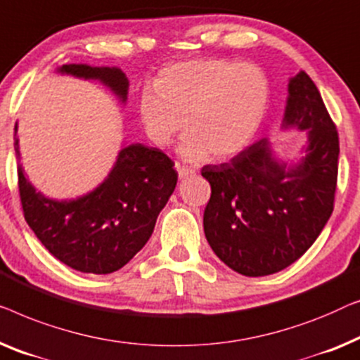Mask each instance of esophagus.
Segmentation results:
<instances>
[{"label":"esophagus","instance_id":"obj_1","mask_svg":"<svg viewBox=\"0 0 360 360\" xmlns=\"http://www.w3.org/2000/svg\"><path fill=\"white\" fill-rule=\"evenodd\" d=\"M178 168V173H179V178L184 179L187 176H192L195 174V169L194 168H189V166H184V165H178L176 166Z\"/></svg>","mask_w":360,"mask_h":360}]
</instances>
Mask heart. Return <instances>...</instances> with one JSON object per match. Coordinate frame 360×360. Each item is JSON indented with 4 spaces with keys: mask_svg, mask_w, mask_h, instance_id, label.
<instances>
[{
    "mask_svg": "<svg viewBox=\"0 0 360 360\" xmlns=\"http://www.w3.org/2000/svg\"><path fill=\"white\" fill-rule=\"evenodd\" d=\"M271 103V81L255 63L195 58L169 65L139 99L145 134L168 146L182 127L189 131L182 153L225 160L255 139Z\"/></svg>",
    "mask_w": 360,
    "mask_h": 360,
    "instance_id": "heart-1",
    "label": "heart"
}]
</instances>
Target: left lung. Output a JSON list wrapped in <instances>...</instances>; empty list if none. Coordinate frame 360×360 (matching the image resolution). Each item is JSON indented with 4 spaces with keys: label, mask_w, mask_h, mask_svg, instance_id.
<instances>
[{
    "label": "left lung",
    "mask_w": 360,
    "mask_h": 360,
    "mask_svg": "<svg viewBox=\"0 0 360 360\" xmlns=\"http://www.w3.org/2000/svg\"><path fill=\"white\" fill-rule=\"evenodd\" d=\"M285 125L307 130L297 168L272 158L267 140L221 165H207L210 182L204 231L212 250L238 274L279 272L305 255L334 209L339 135L321 94L305 72L288 83Z\"/></svg>",
    "instance_id": "left-lung-1"
}]
</instances>
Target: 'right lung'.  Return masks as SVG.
Here are the masks:
<instances>
[{"label":"right lung","instance_id":"obj_1","mask_svg":"<svg viewBox=\"0 0 360 360\" xmlns=\"http://www.w3.org/2000/svg\"><path fill=\"white\" fill-rule=\"evenodd\" d=\"M60 72L101 79L127 99L129 81L119 68L63 65ZM16 156L19 160L18 146ZM18 179L24 219L50 255L75 271L110 274L150 240L156 217L178 182V171L161 150L136 143L120 151L103 184L77 200L45 199L24 178L21 166Z\"/></svg>","mask_w":360,"mask_h":360}]
</instances>
